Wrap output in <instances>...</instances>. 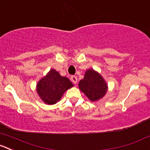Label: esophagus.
Returning <instances> with one entry per match:
<instances>
[{
	"label": "esophagus",
	"mask_w": 150,
	"mask_h": 150,
	"mask_svg": "<svg viewBox=\"0 0 150 150\" xmlns=\"http://www.w3.org/2000/svg\"><path fill=\"white\" fill-rule=\"evenodd\" d=\"M71 80H72V81L75 84H76L77 82H78V78H77L76 76H75V75H73V76L71 77Z\"/></svg>",
	"instance_id": "1"
}]
</instances>
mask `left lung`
<instances>
[{"mask_svg":"<svg viewBox=\"0 0 150 150\" xmlns=\"http://www.w3.org/2000/svg\"><path fill=\"white\" fill-rule=\"evenodd\" d=\"M79 89L91 102L103 98L108 91V84L98 72L93 69L86 71L83 78L78 83Z\"/></svg>","mask_w":150,"mask_h":150,"instance_id":"left-lung-1","label":"left lung"}]
</instances>
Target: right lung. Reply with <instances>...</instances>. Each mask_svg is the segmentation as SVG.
Listing matches in <instances>:
<instances>
[{"label": "right lung", "mask_w": 150, "mask_h": 150, "mask_svg": "<svg viewBox=\"0 0 150 150\" xmlns=\"http://www.w3.org/2000/svg\"><path fill=\"white\" fill-rule=\"evenodd\" d=\"M74 86L67 77L62 76L54 69L50 70L36 83V92L45 104L54 105L62 99L65 91Z\"/></svg>", "instance_id": "right-lung-1"}]
</instances>
